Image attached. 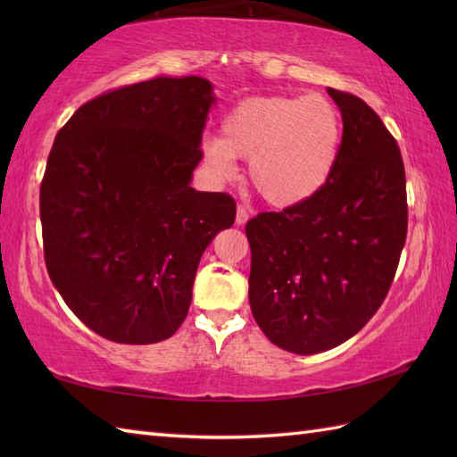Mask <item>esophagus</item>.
<instances>
[{
	"label": "esophagus",
	"instance_id": "obj_1",
	"mask_svg": "<svg viewBox=\"0 0 457 457\" xmlns=\"http://www.w3.org/2000/svg\"><path fill=\"white\" fill-rule=\"evenodd\" d=\"M249 220V212L244 206V204H237V216H236V223L237 226H244V223Z\"/></svg>",
	"mask_w": 457,
	"mask_h": 457
}]
</instances>
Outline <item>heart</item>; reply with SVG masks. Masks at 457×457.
Here are the masks:
<instances>
[{
	"label": "heart",
	"mask_w": 457,
	"mask_h": 457,
	"mask_svg": "<svg viewBox=\"0 0 457 457\" xmlns=\"http://www.w3.org/2000/svg\"><path fill=\"white\" fill-rule=\"evenodd\" d=\"M342 143V118L320 94L255 96L221 123V137L204 143V159L231 179L236 157L249 159V182L270 206L312 198L329 180Z\"/></svg>",
	"instance_id": "b5f03b06"
}]
</instances>
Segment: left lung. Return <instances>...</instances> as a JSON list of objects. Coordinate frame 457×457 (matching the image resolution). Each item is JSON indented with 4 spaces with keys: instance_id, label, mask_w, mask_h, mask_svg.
<instances>
[{
    "instance_id": "obj_1",
    "label": "left lung",
    "mask_w": 457,
    "mask_h": 457,
    "mask_svg": "<svg viewBox=\"0 0 457 457\" xmlns=\"http://www.w3.org/2000/svg\"><path fill=\"white\" fill-rule=\"evenodd\" d=\"M328 94L344 120L332 177L312 198L245 226L251 312L270 342L300 355L344 344L373 318L409 226L396 139L361 98Z\"/></svg>"
}]
</instances>
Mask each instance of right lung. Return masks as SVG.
Listing matches in <instances>:
<instances>
[{"label":"right lung","instance_id":"add662e5","mask_svg":"<svg viewBox=\"0 0 457 457\" xmlns=\"http://www.w3.org/2000/svg\"><path fill=\"white\" fill-rule=\"evenodd\" d=\"M212 104L198 76L154 79L96 96L56 133L41 182L45 263L105 339L177 332L204 249L234 226L229 194L190 187Z\"/></svg>","mask_w":457,"mask_h":457}]
</instances>
